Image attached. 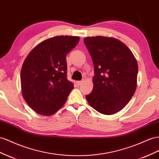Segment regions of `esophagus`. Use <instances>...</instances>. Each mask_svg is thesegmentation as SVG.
Returning <instances> with one entry per match:
<instances>
[{"mask_svg":"<svg viewBox=\"0 0 159 159\" xmlns=\"http://www.w3.org/2000/svg\"><path fill=\"white\" fill-rule=\"evenodd\" d=\"M82 83H83V81H77V84H78V85H80Z\"/></svg>","mask_w":159,"mask_h":159,"instance_id":"1","label":"esophagus"}]
</instances>
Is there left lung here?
<instances>
[{"mask_svg": "<svg viewBox=\"0 0 159 159\" xmlns=\"http://www.w3.org/2000/svg\"><path fill=\"white\" fill-rule=\"evenodd\" d=\"M94 66L92 92L85 96L98 112L111 115L125 106L136 88L138 64L132 51L112 37H85Z\"/></svg>", "mask_w": 159, "mask_h": 159, "instance_id": "1", "label": "left lung"}]
</instances>
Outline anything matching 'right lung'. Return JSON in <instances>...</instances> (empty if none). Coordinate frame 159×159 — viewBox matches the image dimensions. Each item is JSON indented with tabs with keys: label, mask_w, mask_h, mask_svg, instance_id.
Returning a JSON list of instances; mask_svg holds the SVG:
<instances>
[{
	"label": "right lung",
	"mask_w": 159,
	"mask_h": 159,
	"mask_svg": "<svg viewBox=\"0 0 159 159\" xmlns=\"http://www.w3.org/2000/svg\"><path fill=\"white\" fill-rule=\"evenodd\" d=\"M79 37L55 36L38 44L29 53L20 71L23 96L37 113L55 114L65 104L74 84L67 79L66 55Z\"/></svg>",
	"instance_id": "right-lung-1"
}]
</instances>
